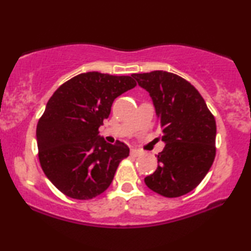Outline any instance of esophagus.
<instances>
[{
  "label": "esophagus",
  "mask_w": 251,
  "mask_h": 251,
  "mask_svg": "<svg viewBox=\"0 0 251 251\" xmlns=\"http://www.w3.org/2000/svg\"><path fill=\"white\" fill-rule=\"evenodd\" d=\"M140 154H142V151L137 149H131V151H130V155L131 156H139Z\"/></svg>",
  "instance_id": "34e87169"
}]
</instances>
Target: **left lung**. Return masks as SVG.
Segmentation results:
<instances>
[{
    "instance_id": "left-lung-1",
    "label": "left lung",
    "mask_w": 251,
    "mask_h": 251,
    "mask_svg": "<svg viewBox=\"0 0 251 251\" xmlns=\"http://www.w3.org/2000/svg\"><path fill=\"white\" fill-rule=\"evenodd\" d=\"M149 92L166 144L157 168L145 184L166 198L193 191L208 174L216 155V121L204 99L185 78L164 71L133 74Z\"/></svg>"
}]
</instances>
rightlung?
I'll use <instances>...</instances> for the list:
<instances>
[{"instance_id":"1","label":"right lung","mask_w":251,"mask_h":251,"mask_svg":"<svg viewBox=\"0 0 251 251\" xmlns=\"http://www.w3.org/2000/svg\"><path fill=\"white\" fill-rule=\"evenodd\" d=\"M131 76L78 74L54 91L36 126L43 173L67 197L89 200L107 190L129 147L99 136L113 101L136 87Z\"/></svg>"}]
</instances>
